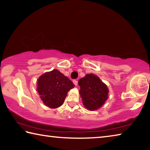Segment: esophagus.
<instances>
[{
  "instance_id": "34e87169",
  "label": "esophagus",
  "mask_w": 150,
  "mask_h": 150,
  "mask_svg": "<svg viewBox=\"0 0 150 150\" xmlns=\"http://www.w3.org/2000/svg\"><path fill=\"white\" fill-rule=\"evenodd\" d=\"M73 83H74V84H75V85H76V86L77 85V84H78V81H77V80H76V79L73 80Z\"/></svg>"
}]
</instances>
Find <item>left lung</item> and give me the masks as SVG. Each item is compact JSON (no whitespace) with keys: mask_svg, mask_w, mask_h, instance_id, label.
<instances>
[{"mask_svg":"<svg viewBox=\"0 0 150 150\" xmlns=\"http://www.w3.org/2000/svg\"><path fill=\"white\" fill-rule=\"evenodd\" d=\"M80 95L84 106L89 110H95L103 106L108 98V89L97 76L87 74L79 81Z\"/></svg>","mask_w":150,"mask_h":150,"instance_id":"8db88e82","label":"left lung"}]
</instances>
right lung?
<instances>
[{"mask_svg":"<svg viewBox=\"0 0 150 150\" xmlns=\"http://www.w3.org/2000/svg\"><path fill=\"white\" fill-rule=\"evenodd\" d=\"M74 87L69 78L54 69L39 77L37 91L45 105L55 108L63 105L67 92Z\"/></svg>","mask_w":150,"mask_h":150,"instance_id":"1","label":"right lung"}]
</instances>
